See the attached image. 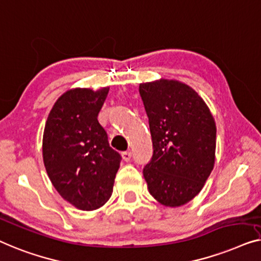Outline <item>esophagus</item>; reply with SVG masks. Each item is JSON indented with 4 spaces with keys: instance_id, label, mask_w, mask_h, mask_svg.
I'll return each instance as SVG.
<instances>
[{
    "instance_id": "1",
    "label": "esophagus",
    "mask_w": 261,
    "mask_h": 261,
    "mask_svg": "<svg viewBox=\"0 0 261 261\" xmlns=\"http://www.w3.org/2000/svg\"><path fill=\"white\" fill-rule=\"evenodd\" d=\"M122 157H123V160L125 161V162H129V161L131 160V152L130 151H124V152H122Z\"/></svg>"
}]
</instances>
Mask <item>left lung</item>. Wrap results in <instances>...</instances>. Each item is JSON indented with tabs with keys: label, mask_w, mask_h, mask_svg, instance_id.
Segmentation results:
<instances>
[{
	"label": "left lung",
	"mask_w": 261,
	"mask_h": 261,
	"mask_svg": "<svg viewBox=\"0 0 261 261\" xmlns=\"http://www.w3.org/2000/svg\"><path fill=\"white\" fill-rule=\"evenodd\" d=\"M139 94L153 149L143 169L149 193L167 207H179L200 193L214 167V118L203 99L176 80L141 84Z\"/></svg>",
	"instance_id": "8db88e82"
}]
</instances>
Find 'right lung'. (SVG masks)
Instances as JSON below:
<instances>
[{
    "label": "right lung",
    "mask_w": 261,
    "mask_h": 261,
    "mask_svg": "<svg viewBox=\"0 0 261 261\" xmlns=\"http://www.w3.org/2000/svg\"><path fill=\"white\" fill-rule=\"evenodd\" d=\"M109 87L73 89L58 99L43 131L42 155L54 188L82 211L101 207L112 195L122 156L109 144L98 113Z\"/></svg>",
    "instance_id": "add662e5"
}]
</instances>
